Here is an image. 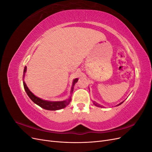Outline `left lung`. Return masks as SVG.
Returning a JSON list of instances; mask_svg holds the SVG:
<instances>
[{
  "label": "left lung",
  "instance_id": "obj_1",
  "mask_svg": "<svg viewBox=\"0 0 152 152\" xmlns=\"http://www.w3.org/2000/svg\"><path fill=\"white\" fill-rule=\"evenodd\" d=\"M124 102H121V103H119L118 104H117V106H118V105H120V104H121L122 103H123ZM93 104L95 105V106H96V107H101V108H102L103 107H102V105H100L99 104H98V103H96L95 102H93Z\"/></svg>",
  "mask_w": 152,
  "mask_h": 152
}]
</instances>
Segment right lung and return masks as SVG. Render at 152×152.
Listing matches in <instances>:
<instances>
[{
	"instance_id": "1",
	"label": "right lung",
	"mask_w": 152,
	"mask_h": 152,
	"mask_svg": "<svg viewBox=\"0 0 152 152\" xmlns=\"http://www.w3.org/2000/svg\"><path fill=\"white\" fill-rule=\"evenodd\" d=\"M26 72V66H25L24 71H23V82L24 89L26 91L27 95L28 96V97L31 99V100L34 103L39 105V107H40L41 108H42L45 110H61L62 108H65L67 105L70 104V103L71 102V99H72V96H70V98H69L68 99L61 101V102H50V101L42 99H41V98L37 97V96H36L35 95H34L30 91V89H28V87H27V86L25 83V82L24 80ZM78 80H79V79H78L77 78V79H75L74 80H73L72 87V89H71V93H73V88H74V86L77 82Z\"/></svg>"
}]
</instances>
